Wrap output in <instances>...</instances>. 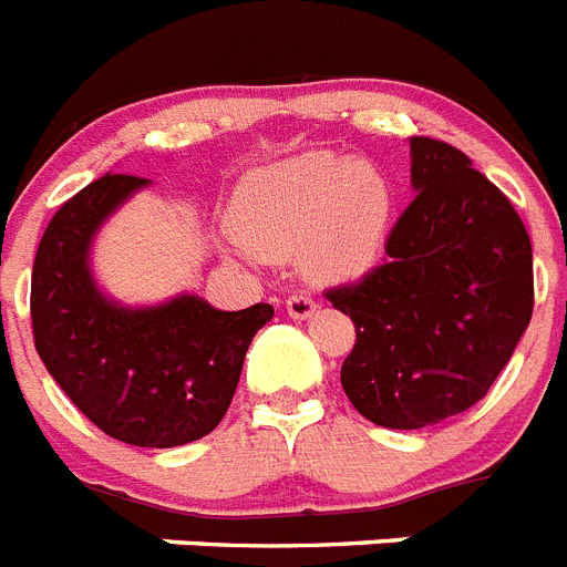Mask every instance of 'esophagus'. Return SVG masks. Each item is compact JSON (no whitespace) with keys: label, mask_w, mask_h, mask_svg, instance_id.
Segmentation results:
<instances>
[{"label":"esophagus","mask_w":567,"mask_h":567,"mask_svg":"<svg viewBox=\"0 0 567 567\" xmlns=\"http://www.w3.org/2000/svg\"><path fill=\"white\" fill-rule=\"evenodd\" d=\"M287 312L295 321H307V318H312L318 312V303L316 298H309L307 292H295L287 301Z\"/></svg>","instance_id":"34e87169"}]
</instances>
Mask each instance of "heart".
I'll return each mask as SVG.
<instances>
[{
    "label": "heart",
    "mask_w": 567,
    "mask_h": 567,
    "mask_svg": "<svg viewBox=\"0 0 567 567\" xmlns=\"http://www.w3.org/2000/svg\"><path fill=\"white\" fill-rule=\"evenodd\" d=\"M393 183L379 166L309 152L260 168L240 192V220L264 258H295L316 280H355L384 249Z\"/></svg>",
    "instance_id": "b5f03b06"
}]
</instances>
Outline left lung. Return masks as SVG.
Here are the masks:
<instances>
[{"label": "left lung", "mask_w": 567, "mask_h": 567, "mask_svg": "<svg viewBox=\"0 0 567 567\" xmlns=\"http://www.w3.org/2000/svg\"><path fill=\"white\" fill-rule=\"evenodd\" d=\"M410 203L384 264L327 292L355 323L341 384L379 427L419 430L482 401L534 312L522 217L471 157L410 137Z\"/></svg>", "instance_id": "obj_1"}]
</instances>
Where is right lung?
<instances>
[{
  "mask_svg": "<svg viewBox=\"0 0 567 567\" xmlns=\"http://www.w3.org/2000/svg\"><path fill=\"white\" fill-rule=\"evenodd\" d=\"M152 181L105 174L62 203L31 275L33 343L53 381L96 427L137 447H181L220 424L269 303L240 312L200 295L125 307L100 289L91 246L114 212Z\"/></svg>",
  "mask_w": 567,
  "mask_h": 567,
  "instance_id": "obj_1",
  "label": "right lung"
}]
</instances>
